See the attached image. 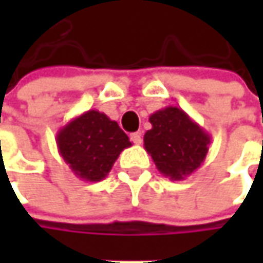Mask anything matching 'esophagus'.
I'll list each match as a JSON object with an SVG mask.
<instances>
[{"label":"esophagus","mask_w":263,"mask_h":263,"mask_svg":"<svg viewBox=\"0 0 263 263\" xmlns=\"http://www.w3.org/2000/svg\"><path fill=\"white\" fill-rule=\"evenodd\" d=\"M130 139L135 145H140L142 143V135L140 133H132L130 135Z\"/></svg>","instance_id":"34e87169"}]
</instances>
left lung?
Returning a JSON list of instances; mask_svg holds the SVG:
<instances>
[{"mask_svg":"<svg viewBox=\"0 0 263 263\" xmlns=\"http://www.w3.org/2000/svg\"><path fill=\"white\" fill-rule=\"evenodd\" d=\"M152 128L143 137L158 171L170 180H184L205 161L211 136L178 106H165L149 117Z\"/></svg>","mask_w":263,"mask_h":263,"instance_id":"1","label":"left lung"}]
</instances>
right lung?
Segmentation results:
<instances>
[{"instance_id": "right-lung-1", "label": "right lung", "mask_w": 263, "mask_h": 263, "mask_svg": "<svg viewBox=\"0 0 263 263\" xmlns=\"http://www.w3.org/2000/svg\"><path fill=\"white\" fill-rule=\"evenodd\" d=\"M57 147L70 170L85 181L104 180L120 157L132 146L117 121L89 109L57 132Z\"/></svg>"}]
</instances>
